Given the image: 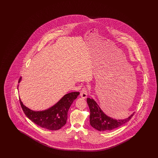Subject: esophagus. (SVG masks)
Returning a JSON list of instances; mask_svg holds the SVG:
<instances>
[{
    "instance_id": "obj_1",
    "label": "esophagus",
    "mask_w": 158,
    "mask_h": 158,
    "mask_svg": "<svg viewBox=\"0 0 158 158\" xmlns=\"http://www.w3.org/2000/svg\"><path fill=\"white\" fill-rule=\"evenodd\" d=\"M87 90L86 88L84 87L83 89L81 90L80 93L81 97L82 98L85 99L87 97Z\"/></svg>"
}]
</instances>
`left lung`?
Masks as SVG:
<instances>
[{"label":"left lung","instance_id":"8db88e82","mask_svg":"<svg viewBox=\"0 0 158 158\" xmlns=\"http://www.w3.org/2000/svg\"><path fill=\"white\" fill-rule=\"evenodd\" d=\"M90 108V124L91 127L99 131H111L124 124L131 119L135 112L125 119L116 120L105 114L104 112L93 98H87Z\"/></svg>","mask_w":158,"mask_h":158}]
</instances>
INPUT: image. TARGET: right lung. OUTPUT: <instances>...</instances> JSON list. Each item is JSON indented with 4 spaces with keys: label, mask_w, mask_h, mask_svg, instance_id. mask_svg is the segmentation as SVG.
Wrapping results in <instances>:
<instances>
[{
    "label": "right lung",
    "mask_w": 158,
    "mask_h": 158,
    "mask_svg": "<svg viewBox=\"0 0 158 158\" xmlns=\"http://www.w3.org/2000/svg\"><path fill=\"white\" fill-rule=\"evenodd\" d=\"M21 78H20L19 83L20 82ZM79 94V92H72L65 94L56 104L43 111L30 110L23 104L20 98V102L24 114L31 121L41 128L50 131H57L66 124L68 110Z\"/></svg>",
    "instance_id": "right-lung-1"
}]
</instances>
